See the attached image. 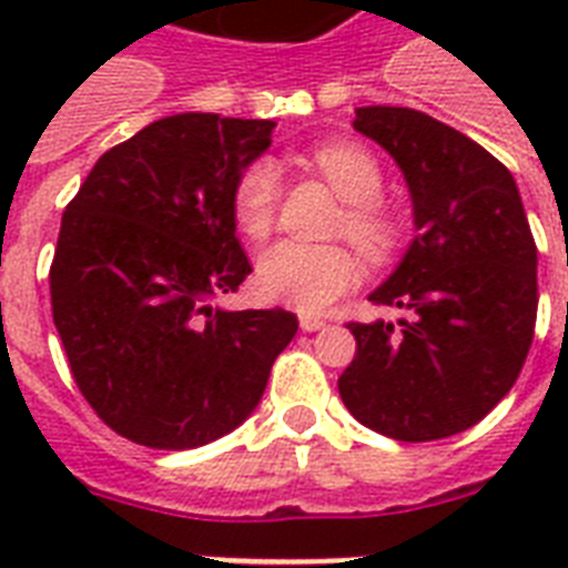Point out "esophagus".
<instances>
[{
    "label": "esophagus",
    "instance_id": "obj_1",
    "mask_svg": "<svg viewBox=\"0 0 568 568\" xmlns=\"http://www.w3.org/2000/svg\"><path fill=\"white\" fill-rule=\"evenodd\" d=\"M327 327V321L318 318V315H301V329L303 333H315V329Z\"/></svg>",
    "mask_w": 568,
    "mask_h": 568
}]
</instances>
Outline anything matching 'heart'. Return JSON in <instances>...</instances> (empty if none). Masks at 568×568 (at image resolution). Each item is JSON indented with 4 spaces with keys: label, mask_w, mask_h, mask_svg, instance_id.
Wrapping results in <instances>:
<instances>
[{
    "label": "heart",
    "mask_w": 568,
    "mask_h": 568,
    "mask_svg": "<svg viewBox=\"0 0 568 568\" xmlns=\"http://www.w3.org/2000/svg\"><path fill=\"white\" fill-rule=\"evenodd\" d=\"M310 164L347 203L338 223L363 256L386 262L404 241V221L383 194V168L377 155L354 141H327L310 153ZM283 200V176L271 159H253L232 182V217L250 241L271 235ZM359 280V258L342 244H303L280 241L262 253L256 267L258 292L267 301L301 312H321L338 301Z\"/></svg>",
    "instance_id": "obj_1"
}]
</instances>
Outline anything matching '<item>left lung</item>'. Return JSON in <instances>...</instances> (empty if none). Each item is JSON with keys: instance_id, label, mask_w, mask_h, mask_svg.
Returning <instances> with one entry per match:
<instances>
[{"instance_id": "obj_1", "label": "left lung", "mask_w": 568, "mask_h": 568, "mask_svg": "<svg viewBox=\"0 0 568 568\" xmlns=\"http://www.w3.org/2000/svg\"><path fill=\"white\" fill-rule=\"evenodd\" d=\"M354 126L400 164L418 235L368 297L404 318L347 324L356 354L338 395L383 436L445 439L519 377L537 327V241L513 173L477 141L397 105L356 109Z\"/></svg>"}]
</instances>
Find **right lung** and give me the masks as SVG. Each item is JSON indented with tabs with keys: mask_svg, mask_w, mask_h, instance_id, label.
Returning a JSON list of instances; mask_svg holds the SVG:
<instances>
[{
	"mask_svg": "<svg viewBox=\"0 0 568 568\" xmlns=\"http://www.w3.org/2000/svg\"><path fill=\"white\" fill-rule=\"evenodd\" d=\"M274 120L173 114L93 164L49 267L52 321L91 409L123 439L200 448L235 430L297 333L285 310L226 312L253 271L232 182Z\"/></svg>",
	"mask_w": 568,
	"mask_h": 568,
	"instance_id": "obj_1",
	"label": "right lung"
}]
</instances>
